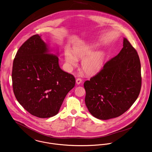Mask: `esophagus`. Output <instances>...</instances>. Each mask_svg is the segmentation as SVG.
<instances>
[{
    "mask_svg": "<svg viewBox=\"0 0 152 152\" xmlns=\"http://www.w3.org/2000/svg\"><path fill=\"white\" fill-rule=\"evenodd\" d=\"M82 80L80 78H77L76 80V82L77 85H80L82 83Z\"/></svg>",
    "mask_w": 152,
    "mask_h": 152,
    "instance_id": "esophagus-1",
    "label": "esophagus"
}]
</instances>
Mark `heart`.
Segmentation results:
<instances>
[{
    "label": "heart",
    "mask_w": 152,
    "mask_h": 152,
    "mask_svg": "<svg viewBox=\"0 0 152 152\" xmlns=\"http://www.w3.org/2000/svg\"><path fill=\"white\" fill-rule=\"evenodd\" d=\"M98 48L95 43L75 48L73 52L67 49L64 53L67 68L72 70L77 65V59H83L82 68L83 72L89 75L99 72L102 68L106 59V53L103 50L94 52Z\"/></svg>",
    "instance_id": "1"
}]
</instances>
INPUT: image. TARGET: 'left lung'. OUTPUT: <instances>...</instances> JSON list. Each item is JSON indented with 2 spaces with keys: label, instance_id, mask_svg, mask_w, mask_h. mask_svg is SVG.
<instances>
[{
  "label": "left lung",
  "instance_id": "1",
  "mask_svg": "<svg viewBox=\"0 0 152 152\" xmlns=\"http://www.w3.org/2000/svg\"><path fill=\"white\" fill-rule=\"evenodd\" d=\"M119 53L84 83L85 103L97 119L120 116L136 100L142 86L141 65L136 49L126 38Z\"/></svg>",
  "mask_w": 152,
  "mask_h": 152
}]
</instances>
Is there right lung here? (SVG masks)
Wrapping results in <instances>:
<instances>
[{
	"mask_svg": "<svg viewBox=\"0 0 152 152\" xmlns=\"http://www.w3.org/2000/svg\"><path fill=\"white\" fill-rule=\"evenodd\" d=\"M12 85L15 96L31 115L40 118L56 115L75 77L60 68L59 58L39 34L19 49L13 61Z\"/></svg>",
	"mask_w": 152,
	"mask_h": 152,
	"instance_id": "add662e5",
	"label": "right lung"
}]
</instances>
